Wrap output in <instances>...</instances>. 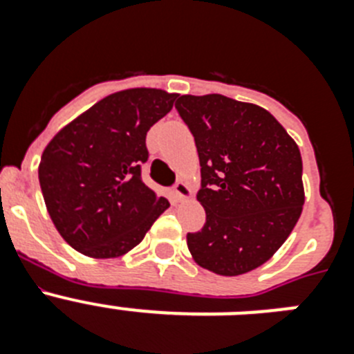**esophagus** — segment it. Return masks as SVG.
I'll list each match as a JSON object with an SVG mask.
<instances>
[{"label":"esophagus","mask_w":354,"mask_h":354,"mask_svg":"<svg viewBox=\"0 0 354 354\" xmlns=\"http://www.w3.org/2000/svg\"><path fill=\"white\" fill-rule=\"evenodd\" d=\"M174 192L179 198H189V196H192V189H189V186H187L184 180H177V183H175Z\"/></svg>","instance_id":"1"}]
</instances>
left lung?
I'll return each instance as SVG.
<instances>
[{"mask_svg": "<svg viewBox=\"0 0 354 354\" xmlns=\"http://www.w3.org/2000/svg\"><path fill=\"white\" fill-rule=\"evenodd\" d=\"M175 109L202 167L196 198L205 225L187 234V248L212 273H248L283 245L301 214L298 145L270 111L220 93L180 95Z\"/></svg>", "mask_w": 354, "mask_h": 354, "instance_id": "1", "label": "left lung"}]
</instances>
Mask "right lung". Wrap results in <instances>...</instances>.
Masks as SVG:
<instances>
[{
	"instance_id": "1",
	"label": "right lung",
	"mask_w": 354,
	"mask_h": 354,
	"mask_svg": "<svg viewBox=\"0 0 354 354\" xmlns=\"http://www.w3.org/2000/svg\"><path fill=\"white\" fill-rule=\"evenodd\" d=\"M177 93L133 88L111 93L65 126L44 150L39 180L60 236L95 259L140 245L170 207L142 179L147 131L174 108Z\"/></svg>"
}]
</instances>
